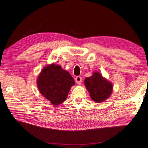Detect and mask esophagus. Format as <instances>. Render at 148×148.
<instances>
[{"instance_id":"obj_1","label":"esophagus","mask_w":148,"mask_h":148,"mask_svg":"<svg viewBox=\"0 0 148 148\" xmlns=\"http://www.w3.org/2000/svg\"><path fill=\"white\" fill-rule=\"evenodd\" d=\"M75 81L77 84H80L82 82V78L81 77H79V76H77V77L75 78Z\"/></svg>"}]
</instances>
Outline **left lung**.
I'll return each instance as SVG.
<instances>
[{"instance_id": "obj_1", "label": "left lung", "mask_w": 148, "mask_h": 148, "mask_svg": "<svg viewBox=\"0 0 148 148\" xmlns=\"http://www.w3.org/2000/svg\"><path fill=\"white\" fill-rule=\"evenodd\" d=\"M84 84L91 99L99 102L108 98L112 91V84L103 78L98 72L84 79Z\"/></svg>"}]
</instances>
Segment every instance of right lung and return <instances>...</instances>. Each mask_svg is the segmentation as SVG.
<instances>
[{
    "label": "right lung",
    "instance_id": "add662e5",
    "mask_svg": "<svg viewBox=\"0 0 148 148\" xmlns=\"http://www.w3.org/2000/svg\"><path fill=\"white\" fill-rule=\"evenodd\" d=\"M37 84L41 95L53 105L58 106L66 100L75 81L68 71L59 65L52 64L42 69Z\"/></svg>",
    "mask_w": 148,
    "mask_h": 148
}]
</instances>
